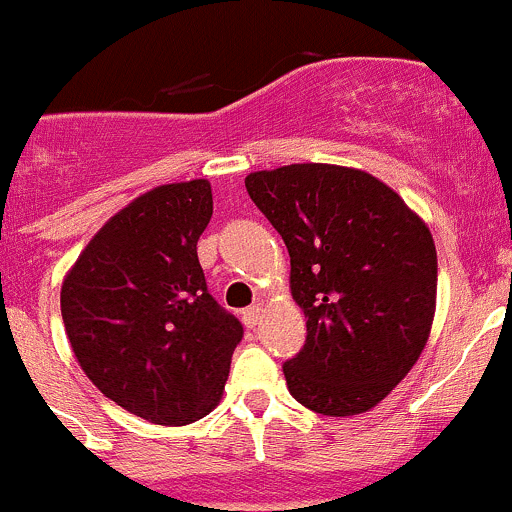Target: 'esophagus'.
Segmentation results:
<instances>
[{"mask_svg":"<svg viewBox=\"0 0 512 512\" xmlns=\"http://www.w3.org/2000/svg\"><path fill=\"white\" fill-rule=\"evenodd\" d=\"M261 313H263L261 303H254V305H251V308L244 310V323L249 325V328H256L258 320H261Z\"/></svg>","mask_w":512,"mask_h":512,"instance_id":"1","label":"esophagus"}]
</instances>
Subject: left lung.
<instances>
[{
	"mask_svg": "<svg viewBox=\"0 0 512 512\" xmlns=\"http://www.w3.org/2000/svg\"><path fill=\"white\" fill-rule=\"evenodd\" d=\"M246 192L286 241L305 345L283 365L303 407L352 416L412 370L436 313V246L404 199L355 167L251 172Z\"/></svg>",
	"mask_w": 512,
	"mask_h": 512,
	"instance_id": "8db88e82",
	"label": "left lung"
}]
</instances>
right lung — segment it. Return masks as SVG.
<instances>
[{"instance_id": "add662e5", "label": "right lung", "mask_w": 512, "mask_h": 512, "mask_svg": "<svg viewBox=\"0 0 512 512\" xmlns=\"http://www.w3.org/2000/svg\"><path fill=\"white\" fill-rule=\"evenodd\" d=\"M209 219L207 179L162 184L105 221L63 278L61 315L81 370L152 424L212 412L244 337L199 266Z\"/></svg>"}]
</instances>
